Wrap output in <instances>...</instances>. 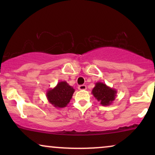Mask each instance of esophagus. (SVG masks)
<instances>
[{
	"label": "esophagus",
	"mask_w": 155,
	"mask_h": 155,
	"mask_svg": "<svg viewBox=\"0 0 155 155\" xmlns=\"http://www.w3.org/2000/svg\"><path fill=\"white\" fill-rule=\"evenodd\" d=\"M78 89H79L80 90H85L87 89V86L85 84H82V85L78 86Z\"/></svg>",
	"instance_id": "34e87169"
}]
</instances>
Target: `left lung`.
Masks as SVG:
<instances>
[{"label":"left lung","instance_id":"obj_1","mask_svg":"<svg viewBox=\"0 0 155 155\" xmlns=\"http://www.w3.org/2000/svg\"><path fill=\"white\" fill-rule=\"evenodd\" d=\"M93 96L102 106H110L115 100L117 90L107 86L105 83L98 82L92 89Z\"/></svg>","mask_w":155,"mask_h":155}]
</instances>
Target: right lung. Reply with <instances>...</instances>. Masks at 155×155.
Returning a JSON list of instances; mask_svg holds the SVG:
<instances>
[{
  "instance_id": "obj_1",
  "label": "right lung",
  "mask_w": 155,
  "mask_h": 155,
  "mask_svg": "<svg viewBox=\"0 0 155 155\" xmlns=\"http://www.w3.org/2000/svg\"><path fill=\"white\" fill-rule=\"evenodd\" d=\"M75 89L65 81L58 82L54 88L46 92V96L48 102L56 108H63L68 104L72 99Z\"/></svg>"
}]
</instances>
